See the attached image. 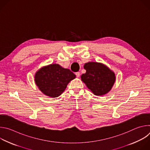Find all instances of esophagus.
<instances>
[{
    "label": "esophagus",
    "mask_w": 150,
    "mask_h": 150,
    "mask_svg": "<svg viewBox=\"0 0 150 150\" xmlns=\"http://www.w3.org/2000/svg\"><path fill=\"white\" fill-rule=\"evenodd\" d=\"M75 75H76V77H79V76H80V73H79V72H76L75 73Z\"/></svg>",
    "instance_id": "obj_1"
}]
</instances>
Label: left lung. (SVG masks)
<instances>
[{
    "label": "left lung",
    "instance_id": "left-lung-1",
    "mask_svg": "<svg viewBox=\"0 0 150 150\" xmlns=\"http://www.w3.org/2000/svg\"><path fill=\"white\" fill-rule=\"evenodd\" d=\"M86 73L83 74L81 80L96 96L108 93L115 81V75L104 65L97 62H88L83 67Z\"/></svg>",
    "mask_w": 150,
    "mask_h": 150
}]
</instances>
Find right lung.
<instances>
[{"label": "right lung", "mask_w": 150, "mask_h": 150, "mask_svg": "<svg viewBox=\"0 0 150 150\" xmlns=\"http://www.w3.org/2000/svg\"><path fill=\"white\" fill-rule=\"evenodd\" d=\"M75 75L58 64H52L40 69L35 75V82L40 91L51 97H59Z\"/></svg>", "instance_id": "1"}]
</instances>
